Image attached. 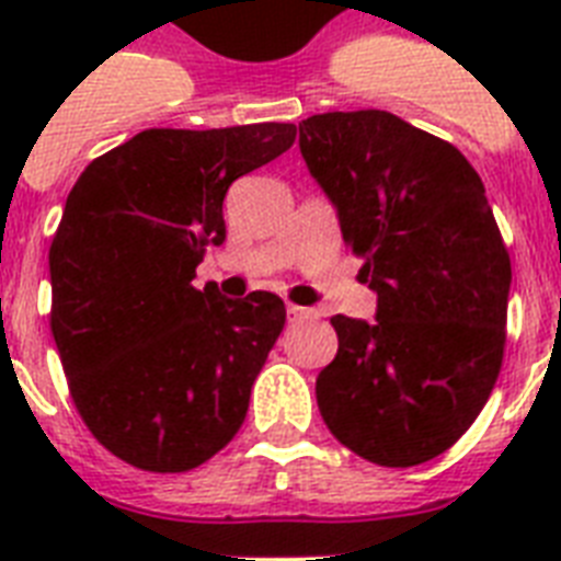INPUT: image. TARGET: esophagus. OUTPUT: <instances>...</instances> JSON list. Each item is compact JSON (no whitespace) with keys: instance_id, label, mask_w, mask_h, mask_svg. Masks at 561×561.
<instances>
[{"instance_id":"1","label":"esophagus","mask_w":561,"mask_h":561,"mask_svg":"<svg viewBox=\"0 0 561 561\" xmlns=\"http://www.w3.org/2000/svg\"><path fill=\"white\" fill-rule=\"evenodd\" d=\"M285 314H288V323H302V320H308V317L314 314V311H311V308H302V306H294V302H288Z\"/></svg>"}]
</instances>
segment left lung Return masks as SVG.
<instances>
[{"label": "left lung", "instance_id": "1", "mask_svg": "<svg viewBox=\"0 0 561 561\" xmlns=\"http://www.w3.org/2000/svg\"><path fill=\"white\" fill-rule=\"evenodd\" d=\"M299 153L378 297L369 323L332 317L323 422L378 466L434 460L478 419L504 360L513 267L483 180L387 110L306 118Z\"/></svg>", "mask_w": 561, "mask_h": 561}]
</instances>
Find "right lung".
Masks as SVG:
<instances>
[{
	"instance_id": "obj_1",
	"label": "right lung",
	"mask_w": 561,
	"mask_h": 561,
	"mask_svg": "<svg viewBox=\"0 0 561 561\" xmlns=\"http://www.w3.org/2000/svg\"><path fill=\"white\" fill-rule=\"evenodd\" d=\"M297 127L142 130L92 160L48 250L51 334L81 419L145 471H188L238 434L285 325V302L197 290L224 244V197L294 145Z\"/></svg>"
}]
</instances>
